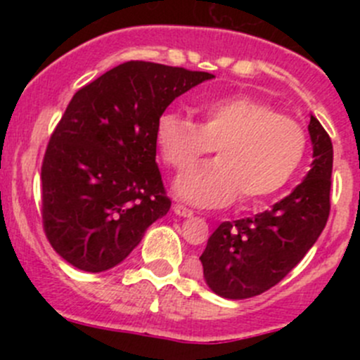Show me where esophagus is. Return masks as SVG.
Returning a JSON list of instances; mask_svg holds the SVG:
<instances>
[{"mask_svg":"<svg viewBox=\"0 0 360 360\" xmlns=\"http://www.w3.org/2000/svg\"><path fill=\"white\" fill-rule=\"evenodd\" d=\"M174 212L177 214V216H181V217H191L193 216V210L191 209H188L186 205H183V203H174Z\"/></svg>","mask_w":360,"mask_h":360,"instance_id":"esophagus-1","label":"esophagus"}]
</instances>
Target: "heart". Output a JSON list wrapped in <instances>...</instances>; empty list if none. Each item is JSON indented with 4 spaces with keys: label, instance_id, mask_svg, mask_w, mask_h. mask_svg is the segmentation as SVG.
Returning <instances> with one entry per match:
<instances>
[{
    "label": "heart",
    "instance_id": "heart-1",
    "mask_svg": "<svg viewBox=\"0 0 360 360\" xmlns=\"http://www.w3.org/2000/svg\"><path fill=\"white\" fill-rule=\"evenodd\" d=\"M200 122L163 112L155 139L169 169L184 172L216 148L219 158L183 174L176 193L203 207L226 205L242 195L256 203L288 184L307 150L304 129L270 104L249 96H226L195 106Z\"/></svg>",
    "mask_w": 360,
    "mask_h": 360
}]
</instances>
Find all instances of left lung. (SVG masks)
I'll return each instance as SVG.
<instances>
[{"mask_svg": "<svg viewBox=\"0 0 360 360\" xmlns=\"http://www.w3.org/2000/svg\"><path fill=\"white\" fill-rule=\"evenodd\" d=\"M314 162L291 195L270 210L224 221L209 237L200 261L207 285L228 300H245L277 285L300 263L331 210L333 143L314 115L308 123Z\"/></svg>", "mask_w": 360, "mask_h": 360, "instance_id": "1", "label": "left lung"}]
</instances>
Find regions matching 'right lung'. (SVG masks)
<instances>
[{
	"label": "right lung",
	"instance_id": "right-lung-1",
	"mask_svg": "<svg viewBox=\"0 0 360 360\" xmlns=\"http://www.w3.org/2000/svg\"><path fill=\"white\" fill-rule=\"evenodd\" d=\"M205 71L129 60L82 86L41 163V219L60 257L83 271L122 263L170 198L157 165V122Z\"/></svg>",
	"mask_w": 360,
	"mask_h": 360
}]
</instances>
